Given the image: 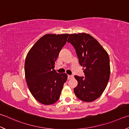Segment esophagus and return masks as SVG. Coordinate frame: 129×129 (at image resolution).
Wrapping results in <instances>:
<instances>
[{
  "instance_id": "34e87169",
  "label": "esophagus",
  "mask_w": 129,
  "mask_h": 129,
  "mask_svg": "<svg viewBox=\"0 0 129 129\" xmlns=\"http://www.w3.org/2000/svg\"><path fill=\"white\" fill-rule=\"evenodd\" d=\"M73 78V75H68V79H72V78Z\"/></svg>"
}]
</instances>
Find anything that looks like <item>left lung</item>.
Here are the masks:
<instances>
[{"label":"left lung","mask_w":129,"mask_h":129,"mask_svg":"<svg viewBox=\"0 0 129 129\" xmlns=\"http://www.w3.org/2000/svg\"><path fill=\"white\" fill-rule=\"evenodd\" d=\"M68 42L75 50L84 77L75 75L78 85L74 88L76 96L90 102L100 97L110 79V58L106 51L89 34H70Z\"/></svg>","instance_id":"left-lung-1"}]
</instances>
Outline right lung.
Returning <instances> with one entry per match:
<instances>
[{
  "instance_id": "right-lung-1",
  "label": "right lung",
  "mask_w": 129,
  "mask_h": 129,
  "mask_svg": "<svg viewBox=\"0 0 129 129\" xmlns=\"http://www.w3.org/2000/svg\"><path fill=\"white\" fill-rule=\"evenodd\" d=\"M69 34H47L32 46L25 60V78L32 95L38 102L50 105L59 100L66 73L59 74L54 64Z\"/></svg>"
}]
</instances>
